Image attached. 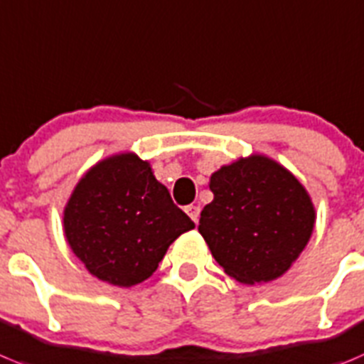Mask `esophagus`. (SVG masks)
I'll return each mask as SVG.
<instances>
[{
    "mask_svg": "<svg viewBox=\"0 0 364 364\" xmlns=\"http://www.w3.org/2000/svg\"><path fill=\"white\" fill-rule=\"evenodd\" d=\"M185 212L190 215V219H192V221H194V223L199 221V212H201V208H199V206L188 205L185 208Z\"/></svg>",
    "mask_w": 364,
    "mask_h": 364,
    "instance_id": "obj_1",
    "label": "esophagus"
}]
</instances>
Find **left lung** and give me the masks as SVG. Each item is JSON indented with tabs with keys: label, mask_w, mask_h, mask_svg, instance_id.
Wrapping results in <instances>:
<instances>
[{
	"label": "left lung",
	"mask_w": 364,
	"mask_h": 364,
	"mask_svg": "<svg viewBox=\"0 0 364 364\" xmlns=\"http://www.w3.org/2000/svg\"><path fill=\"white\" fill-rule=\"evenodd\" d=\"M212 203L199 234L214 259L239 283L281 277L309 243L316 208L309 192L274 159L254 154L210 176Z\"/></svg>",
	"instance_id": "1"
}]
</instances>
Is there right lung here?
<instances>
[{"label": "right lung", "mask_w": 364, "mask_h": 364, "mask_svg": "<svg viewBox=\"0 0 364 364\" xmlns=\"http://www.w3.org/2000/svg\"><path fill=\"white\" fill-rule=\"evenodd\" d=\"M65 237L97 279L134 287L158 270L176 239L194 221L174 205L152 166L132 152L96 163L72 190Z\"/></svg>", "instance_id": "obj_1"}]
</instances>
